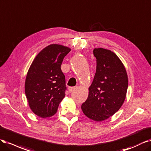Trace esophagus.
Instances as JSON below:
<instances>
[{"label": "esophagus", "instance_id": "obj_1", "mask_svg": "<svg viewBox=\"0 0 151 151\" xmlns=\"http://www.w3.org/2000/svg\"><path fill=\"white\" fill-rule=\"evenodd\" d=\"M76 89V87L73 86V87H69L68 88V90L70 93H71L72 91H73V90H75Z\"/></svg>", "mask_w": 151, "mask_h": 151}]
</instances>
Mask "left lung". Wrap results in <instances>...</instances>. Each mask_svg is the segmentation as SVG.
Instances as JSON below:
<instances>
[{
    "mask_svg": "<svg viewBox=\"0 0 151 151\" xmlns=\"http://www.w3.org/2000/svg\"><path fill=\"white\" fill-rule=\"evenodd\" d=\"M93 55L96 59V73L81 110L87 117L100 122L112 116L123 105L128 76L122 62L114 52L95 48Z\"/></svg>",
    "mask_w": 151,
    "mask_h": 151,
    "instance_id": "left-lung-1",
    "label": "left lung"
}]
</instances>
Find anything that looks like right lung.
<instances>
[{"instance_id":"1","label":"right lung","mask_w":151,"mask_h":151,"mask_svg":"<svg viewBox=\"0 0 151 151\" xmlns=\"http://www.w3.org/2000/svg\"><path fill=\"white\" fill-rule=\"evenodd\" d=\"M70 47L52 44L38 53L29 69L25 93L29 106L41 118L54 115L65 96V76L61 70Z\"/></svg>"}]
</instances>
